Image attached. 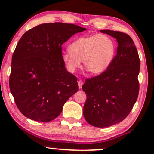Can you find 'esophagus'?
Segmentation results:
<instances>
[{"mask_svg": "<svg viewBox=\"0 0 154 154\" xmlns=\"http://www.w3.org/2000/svg\"><path fill=\"white\" fill-rule=\"evenodd\" d=\"M78 84H79V87L80 88H82V86L83 85V81L81 80H79V82H78Z\"/></svg>", "mask_w": 154, "mask_h": 154, "instance_id": "1", "label": "esophagus"}]
</instances>
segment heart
<instances>
[{
  "label": "heart",
  "mask_w": 154,
  "mask_h": 154,
  "mask_svg": "<svg viewBox=\"0 0 154 154\" xmlns=\"http://www.w3.org/2000/svg\"><path fill=\"white\" fill-rule=\"evenodd\" d=\"M70 51L62 53L61 58L69 72L74 73L81 66L93 74L104 72L112 64L116 46L114 39L105 34L89 35L75 40L69 45Z\"/></svg>",
  "instance_id": "1"
}]
</instances>
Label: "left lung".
Instances as JSON below:
<instances>
[{"label": "left lung", "instance_id": "8db88e82", "mask_svg": "<svg viewBox=\"0 0 154 154\" xmlns=\"http://www.w3.org/2000/svg\"><path fill=\"white\" fill-rule=\"evenodd\" d=\"M117 40V54L104 72L87 79L82 87L87 94L83 114L96 127H107L130 114L139 91L140 59L133 40L127 34L100 30Z\"/></svg>", "mask_w": 154, "mask_h": 154}]
</instances>
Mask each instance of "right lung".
<instances>
[{"label":"right lung","mask_w":154,"mask_h":154,"mask_svg":"<svg viewBox=\"0 0 154 154\" xmlns=\"http://www.w3.org/2000/svg\"><path fill=\"white\" fill-rule=\"evenodd\" d=\"M72 23H47L24 33L13 54L9 87L15 104L26 117L50 122L79 90L77 78L66 69L61 46L78 32Z\"/></svg>","instance_id":"obj_1"}]
</instances>
